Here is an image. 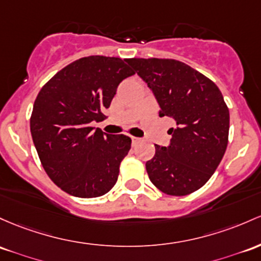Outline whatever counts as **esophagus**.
Listing matches in <instances>:
<instances>
[{"label":"esophagus","mask_w":261,"mask_h":261,"mask_svg":"<svg viewBox=\"0 0 261 261\" xmlns=\"http://www.w3.org/2000/svg\"><path fill=\"white\" fill-rule=\"evenodd\" d=\"M131 141H133V145H136L140 141V139L139 137H131Z\"/></svg>","instance_id":"esophagus-1"}]
</instances>
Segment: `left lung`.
I'll use <instances>...</instances> for the list:
<instances>
[{
    "instance_id": "left-lung-1",
    "label": "left lung",
    "mask_w": 261,
    "mask_h": 261,
    "mask_svg": "<svg viewBox=\"0 0 261 261\" xmlns=\"http://www.w3.org/2000/svg\"><path fill=\"white\" fill-rule=\"evenodd\" d=\"M126 63L152 90L160 116L173 120L167 147L154 145L146 162L150 181L170 196H187L208 182L228 146L229 109L219 88L174 59L128 58Z\"/></svg>"
}]
</instances>
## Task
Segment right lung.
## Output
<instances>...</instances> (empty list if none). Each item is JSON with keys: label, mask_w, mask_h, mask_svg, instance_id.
<instances>
[{"label": "right lung", "mask_w": 261, "mask_h": 261, "mask_svg": "<svg viewBox=\"0 0 261 261\" xmlns=\"http://www.w3.org/2000/svg\"><path fill=\"white\" fill-rule=\"evenodd\" d=\"M134 74L121 58L84 57L37 95L30 121L33 144L49 178L71 196L94 198L115 186L131 139L105 135L91 122L104 119L119 84Z\"/></svg>", "instance_id": "obj_1"}]
</instances>
